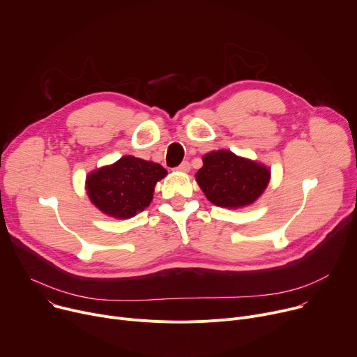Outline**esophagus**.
Returning <instances> with one entry per match:
<instances>
[{
    "mask_svg": "<svg viewBox=\"0 0 357 357\" xmlns=\"http://www.w3.org/2000/svg\"><path fill=\"white\" fill-rule=\"evenodd\" d=\"M189 169H191V166H189V163H188V162H182V163L178 166V168H176V171L183 172V174L189 172Z\"/></svg>",
    "mask_w": 357,
    "mask_h": 357,
    "instance_id": "esophagus-1",
    "label": "esophagus"
}]
</instances>
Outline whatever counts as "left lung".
<instances>
[{"label":"left lung","mask_w":357,"mask_h":357,"mask_svg":"<svg viewBox=\"0 0 357 357\" xmlns=\"http://www.w3.org/2000/svg\"><path fill=\"white\" fill-rule=\"evenodd\" d=\"M202 162L195 179L206 199L221 208L240 209L252 205L271 179L268 166L227 149L204 155Z\"/></svg>","instance_id":"8db88e82"}]
</instances>
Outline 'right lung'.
I'll list each match as a JSON object with an SVG mask.
<instances>
[{
	"mask_svg": "<svg viewBox=\"0 0 357 357\" xmlns=\"http://www.w3.org/2000/svg\"><path fill=\"white\" fill-rule=\"evenodd\" d=\"M168 175L159 163L122 156L86 176V194L105 215L128 220L151 205L156 183Z\"/></svg>",
	"mask_w": 357,
	"mask_h": 357,
	"instance_id": "right-lung-1",
	"label": "right lung"
}]
</instances>
